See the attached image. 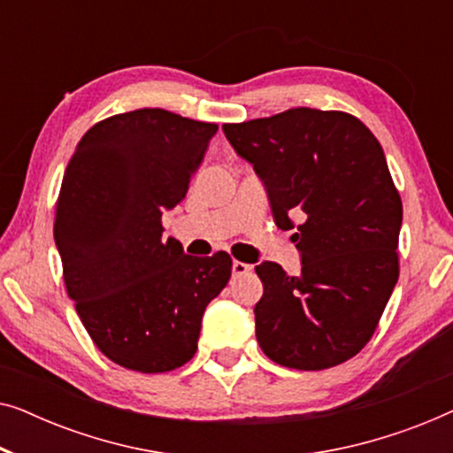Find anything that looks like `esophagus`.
<instances>
[{
	"instance_id": "esophagus-1",
	"label": "esophagus",
	"mask_w": 453,
	"mask_h": 453,
	"mask_svg": "<svg viewBox=\"0 0 453 453\" xmlns=\"http://www.w3.org/2000/svg\"><path fill=\"white\" fill-rule=\"evenodd\" d=\"M247 272H251V265L245 264V262H237V259H234V262H233V276H243V274H247Z\"/></svg>"
}]
</instances>
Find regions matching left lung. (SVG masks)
Here are the masks:
<instances>
[{
  "mask_svg": "<svg viewBox=\"0 0 453 453\" xmlns=\"http://www.w3.org/2000/svg\"><path fill=\"white\" fill-rule=\"evenodd\" d=\"M222 132L262 179L276 225L296 228L299 276L256 265L264 355L301 371L349 361L373 336L400 272L402 200L381 144L357 117L309 107Z\"/></svg>",
  "mask_w": 453,
  "mask_h": 453,
  "instance_id": "left-lung-1",
  "label": "left lung"
}]
</instances>
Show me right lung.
<instances>
[{"label":"right lung","instance_id":"add662e5","mask_svg":"<svg viewBox=\"0 0 453 453\" xmlns=\"http://www.w3.org/2000/svg\"><path fill=\"white\" fill-rule=\"evenodd\" d=\"M216 123L138 109L92 126L67 165L55 245L70 299L111 361L165 373L196 355L202 315L233 259L185 256L163 234V212L189 189Z\"/></svg>","mask_w":453,"mask_h":453}]
</instances>
